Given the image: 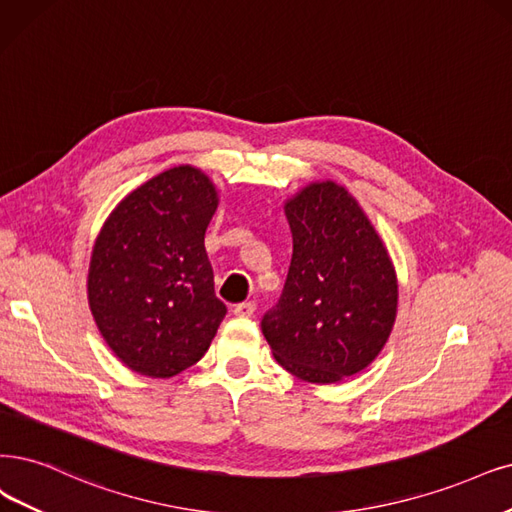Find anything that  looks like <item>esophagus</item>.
<instances>
[{
	"label": "esophagus",
	"instance_id": "1",
	"mask_svg": "<svg viewBox=\"0 0 512 512\" xmlns=\"http://www.w3.org/2000/svg\"><path fill=\"white\" fill-rule=\"evenodd\" d=\"M255 310H257V304L255 301H242V304H238V306H234V316H240V318H249V316H253L255 314Z\"/></svg>",
	"mask_w": 512,
	"mask_h": 512
}]
</instances>
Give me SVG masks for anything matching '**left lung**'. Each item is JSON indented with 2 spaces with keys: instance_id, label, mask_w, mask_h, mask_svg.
I'll use <instances>...</instances> for the list:
<instances>
[{
  "instance_id": "left-lung-1",
  "label": "left lung",
  "mask_w": 512,
  "mask_h": 512,
  "mask_svg": "<svg viewBox=\"0 0 512 512\" xmlns=\"http://www.w3.org/2000/svg\"><path fill=\"white\" fill-rule=\"evenodd\" d=\"M293 255L261 320L276 363L310 384L367 369L392 333L399 280L382 236L344 185L312 181L285 200Z\"/></svg>"
}]
</instances>
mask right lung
Segmentation results:
<instances>
[{
  "instance_id": "add662e5",
  "label": "right lung",
  "mask_w": 512,
  "mask_h": 512,
  "mask_svg": "<svg viewBox=\"0 0 512 512\" xmlns=\"http://www.w3.org/2000/svg\"><path fill=\"white\" fill-rule=\"evenodd\" d=\"M217 206L213 179L181 164L132 189L105 219L90 253L88 306L130 371L166 380L211 346L225 316L204 249Z\"/></svg>"
}]
</instances>
